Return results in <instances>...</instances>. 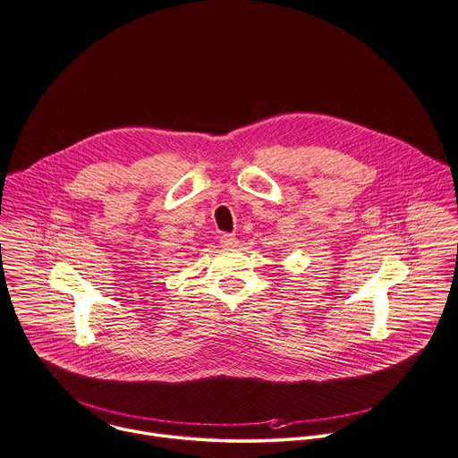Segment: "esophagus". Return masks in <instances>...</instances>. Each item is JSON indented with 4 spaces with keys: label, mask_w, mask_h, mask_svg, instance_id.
Instances as JSON below:
<instances>
[{
    "label": "esophagus",
    "mask_w": 458,
    "mask_h": 458,
    "mask_svg": "<svg viewBox=\"0 0 458 458\" xmlns=\"http://www.w3.org/2000/svg\"><path fill=\"white\" fill-rule=\"evenodd\" d=\"M219 242H221L223 248H235L237 246V237L232 235V233H225V235H221Z\"/></svg>",
    "instance_id": "obj_1"
}]
</instances>
